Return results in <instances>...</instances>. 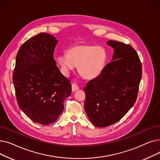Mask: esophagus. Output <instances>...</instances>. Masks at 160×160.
<instances>
[{"label": "esophagus", "mask_w": 160, "mask_h": 160, "mask_svg": "<svg viewBox=\"0 0 160 160\" xmlns=\"http://www.w3.org/2000/svg\"><path fill=\"white\" fill-rule=\"evenodd\" d=\"M78 89H79V88H78V86L77 84H76V83H72V92L77 91Z\"/></svg>", "instance_id": "34e87169"}]
</instances>
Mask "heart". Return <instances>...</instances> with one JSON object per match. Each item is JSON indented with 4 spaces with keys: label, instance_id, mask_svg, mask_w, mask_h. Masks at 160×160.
I'll return each mask as SVG.
<instances>
[{
    "label": "heart",
    "instance_id": "obj_1",
    "mask_svg": "<svg viewBox=\"0 0 160 160\" xmlns=\"http://www.w3.org/2000/svg\"><path fill=\"white\" fill-rule=\"evenodd\" d=\"M107 60V51L103 47L80 45L72 47L67 54L59 55L57 62L65 73H69L78 66V71L83 78L92 79L101 74Z\"/></svg>",
    "mask_w": 160,
    "mask_h": 160
}]
</instances>
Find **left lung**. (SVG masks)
I'll list each match as a JSON object with an SVG mask.
<instances>
[{"label": "left lung", "instance_id": "obj_1", "mask_svg": "<svg viewBox=\"0 0 160 160\" xmlns=\"http://www.w3.org/2000/svg\"><path fill=\"white\" fill-rule=\"evenodd\" d=\"M113 48L112 62L84 88V110L97 127L112 125L135 104L142 76V65L132 46L116 41L106 43Z\"/></svg>", "mask_w": 160, "mask_h": 160}]
</instances>
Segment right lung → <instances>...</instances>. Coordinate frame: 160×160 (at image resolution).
Returning a JSON list of instances; mask_svg holds the SVG:
<instances>
[{
	"label": "right lung",
	"instance_id": "add662e5",
	"mask_svg": "<svg viewBox=\"0 0 160 160\" xmlns=\"http://www.w3.org/2000/svg\"><path fill=\"white\" fill-rule=\"evenodd\" d=\"M58 40L40 33L21 46L13 73L17 101L33 122L48 125L63 110L71 94L70 81L61 73L54 59Z\"/></svg>",
	"mask_w": 160,
	"mask_h": 160
}]
</instances>
